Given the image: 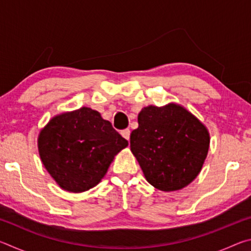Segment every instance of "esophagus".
I'll return each mask as SVG.
<instances>
[{
    "instance_id": "1",
    "label": "esophagus",
    "mask_w": 251,
    "mask_h": 251,
    "mask_svg": "<svg viewBox=\"0 0 251 251\" xmlns=\"http://www.w3.org/2000/svg\"><path fill=\"white\" fill-rule=\"evenodd\" d=\"M122 136L123 137H124L125 139H127V141H129V137H130V130L127 128V129H124V130H122Z\"/></svg>"
}]
</instances>
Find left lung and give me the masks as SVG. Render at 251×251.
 Segmentation results:
<instances>
[{
  "instance_id": "left-lung-1",
  "label": "left lung",
  "mask_w": 251,
  "mask_h": 251,
  "mask_svg": "<svg viewBox=\"0 0 251 251\" xmlns=\"http://www.w3.org/2000/svg\"><path fill=\"white\" fill-rule=\"evenodd\" d=\"M209 143L206 126L175 103L144 107L130 134V151L146 180L163 192L179 190L198 176Z\"/></svg>"
}]
</instances>
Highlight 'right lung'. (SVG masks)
Instances as JSON below:
<instances>
[{
	"instance_id": "right-lung-1",
	"label": "right lung",
	"mask_w": 251,
	"mask_h": 251,
	"mask_svg": "<svg viewBox=\"0 0 251 251\" xmlns=\"http://www.w3.org/2000/svg\"><path fill=\"white\" fill-rule=\"evenodd\" d=\"M128 142L101 118L82 107L54 116L40 131L42 163L62 189L83 193L95 187Z\"/></svg>"
}]
</instances>
